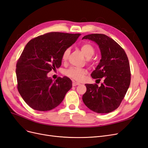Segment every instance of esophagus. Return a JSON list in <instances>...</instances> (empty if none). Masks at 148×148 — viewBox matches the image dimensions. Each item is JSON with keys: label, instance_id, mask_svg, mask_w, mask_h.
I'll use <instances>...</instances> for the list:
<instances>
[{"label": "esophagus", "instance_id": "34e87169", "mask_svg": "<svg viewBox=\"0 0 148 148\" xmlns=\"http://www.w3.org/2000/svg\"><path fill=\"white\" fill-rule=\"evenodd\" d=\"M80 83H78V82H73L72 83V86H77V85L79 84Z\"/></svg>", "mask_w": 148, "mask_h": 148}]
</instances>
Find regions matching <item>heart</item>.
Returning a JSON list of instances; mask_svg holds the SVG:
<instances>
[{
    "instance_id": "b5f03b06",
    "label": "heart",
    "mask_w": 148,
    "mask_h": 148,
    "mask_svg": "<svg viewBox=\"0 0 148 148\" xmlns=\"http://www.w3.org/2000/svg\"><path fill=\"white\" fill-rule=\"evenodd\" d=\"M81 50L83 52L84 56L88 58L91 57L95 52V49L94 47L89 43H84L81 46ZM70 53L69 48H66L64 51L62 55V59L63 61H66L68 59ZM87 71L84 69L77 68V67H72L70 69H68L65 71V74L68 77L73 78L75 80H80L83 79L84 75L86 74Z\"/></svg>"
}]
</instances>
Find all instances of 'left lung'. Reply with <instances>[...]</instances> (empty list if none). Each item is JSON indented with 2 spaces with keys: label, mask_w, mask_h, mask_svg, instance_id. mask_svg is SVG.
<instances>
[{
  "label": "left lung",
  "mask_w": 148,
  "mask_h": 148,
  "mask_svg": "<svg viewBox=\"0 0 148 148\" xmlns=\"http://www.w3.org/2000/svg\"><path fill=\"white\" fill-rule=\"evenodd\" d=\"M83 39H90L99 45L102 58L91 76L100 81V78H104L101 86L96 83L85 84L87 90L83 96V101L95 112H111L119 107L130 84L128 57L117 42L105 34H88Z\"/></svg>",
  "instance_id": "left-lung-1"
}]
</instances>
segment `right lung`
<instances>
[{"instance_id":"add662e5","label":"right lung","mask_w":148,"mask_h":148,"mask_svg":"<svg viewBox=\"0 0 148 148\" xmlns=\"http://www.w3.org/2000/svg\"><path fill=\"white\" fill-rule=\"evenodd\" d=\"M80 34L51 32L39 36L26 44L17 61V89L31 108L47 111L56 108L72 86L71 79L47 77L52 70L59 68L65 49L75 42Z\"/></svg>"}]
</instances>
